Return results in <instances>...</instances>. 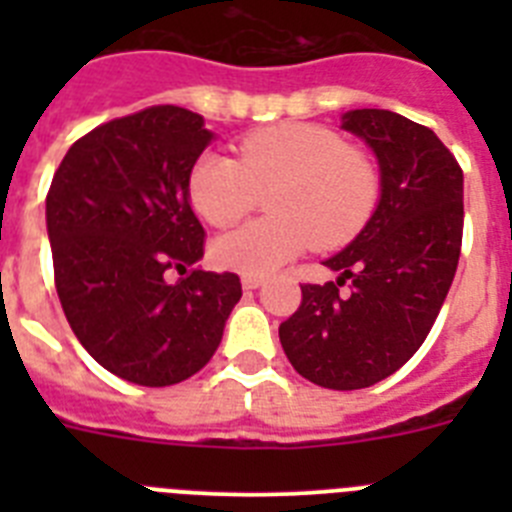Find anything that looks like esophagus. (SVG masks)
I'll return each mask as SVG.
<instances>
[{
    "label": "esophagus",
    "mask_w": 512,
    "mask_h": 512,
    "mask_svg": "<svg viewBox=\"0 0 512 512\" xmlns=\"http://www.w3.org/2000/svg\"><path fill=\"white\" fill-rule=\"evenodd\" d=\"M241 284H243V289H256L264 284V277H256V274H243Z\"/></svg>",
    "instance_id": "esophagus-1"
}]
</instances>
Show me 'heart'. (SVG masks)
Listing matches in <instances>:
<instances>
[{
  "mask_svg": "<svg viewBox=\"0 0 512 512\" xmlns=\"http://www.w3.org/2000/svg\"><path fill=\"white\" fill-rule=\"evenodd\" d=\"M274 217L220 235L212 256L220 266L264 277L312 243L351 241L374 215L382 174L372 156L312 122H282L248 133L238 161L202 153L189 171V200L210 225H233L269 192Z\"/></svg>",
  "mask_w": 512,
  "mask_h": 512,
  "instance_id": "obj_1",
  "label": "heart"
}]
</instances>
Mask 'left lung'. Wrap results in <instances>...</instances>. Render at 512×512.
<instances>
[{
	"label": "left lung",
	"instance_id": "obj_1",
	"mask_svg": "<svg viewBox=\"0 0 512 512\" xmlns=\"http://www.w3.org/2000/svg\"><path fill=\"white\" fill-rule=\"evenodd\" d=\"M343 130L377 153L382 197L356 241L325 261L341 277L302 284L279 341L312 384L361 390L395 374L436 323L459 264L464 174L431 128L397 112L351 110Z\"/></svg>",
	"mask_w": 512,
	"mask_h": 512
}]
</instances>
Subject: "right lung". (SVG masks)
<instances>
[{
  "instance_id": "add662e5",
  "label": "right lung",
  "mask_w": 512,
  "mask_h": 512,
  "mask_svg": "<svg viewBox=\"0 0 512 512\" xmlns=\"http://www.w3.org/2000/svg\"><path fill=\"white\" fill-rule=\"evenodd\" d=\"M210 140L202 115L176 104L117 117L76 140L45 197L74 336L107 372L143 387L200 372L243 295L238 274L197 266L205 228L189 205V171Z\"/></svg>"
}]
</instances>
